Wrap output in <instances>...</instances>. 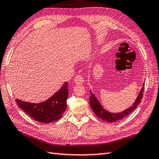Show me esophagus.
Returning <instances> with one entry per match:
<instances>
[{"instance_id": "1", "label": "esophagus", "mask_w": 159, "mask_h": 159, "mask_svg": "<svg viewBox=\"0 0 159 159\" xmlns=\"http://www.w3.org/2000/svg\"><path fill=\"white\" fill-rule=\"evenodd\" d=\"M84 83L83 78L80 75H77L75 78V84H83Z\"/></svg>"}]
</instances>
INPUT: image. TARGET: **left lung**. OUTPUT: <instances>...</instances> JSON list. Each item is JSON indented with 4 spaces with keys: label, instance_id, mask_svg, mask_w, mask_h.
<instances>
[{
    "label": "left lung",
    "instance_id": "obj_1",
    "mask_svg": "<svg viewBox=\"0 0 159 159\" xmlns=\"http://www.w3.org/2000/svg\"><path fill=\"white\" fill-rule=\"evenodd\" d=\"M143 85H144V83H143V87H142L137 98H136L132 106H131L129 108H128L127 109H125L123 111L116 113L110 112L108 111V110H106L105 108H104V107L102 106L100 102H99L97 98L95 97V94H93V93H92L91 90H90L91 97L89 99V104L91 107V109L93 110V111L95 114V115L98 116L99 118H100L103 120L107 121L108 122V123H114V122L116 121L120 120V119H123V118L127 116L129 114H130L136 108H137V106L139 103L141 102L143 96Z\"/></svg>",
    "mask_w": 159,
    "mask_h": 159
}]
</instances>
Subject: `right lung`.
Instances as JSON below:
<instances>
[{
  "label": "right lung",
  "mask_w": 159,
  "mask_h": 159,
  "mask_svg": "<svg viewBox=\"0 0 159 159\" xmlns=\"http://www.w3.org/2000/svg\"><path fill=\"white\" fill-rule=\"evenodd\" d=\"M68 85V83L65 82L60 89L46 101L36 104L16 99L17 104L28 115L39 123H49L57 121L60 119L67 107Z\"/></svg>",
  "instance_id": "right-lung-1"
}]
</instances>
